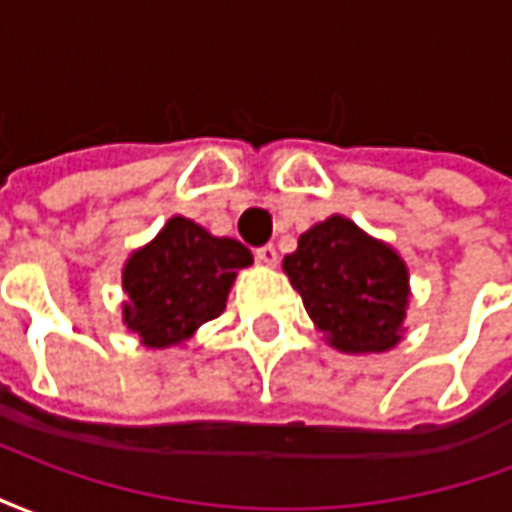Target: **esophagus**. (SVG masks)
<instances>
[{"mask_svg": "<svg viewBox=\"0 0 512 512\" xmlns=\"http://www.w3.org/2000/svg\"><path fill=\"white\" fill-rule=\"evenodd\" d=\"M255 257L260 260V263H266V266H277V260H279L277 246H274V244L260 246V249L255 252Z\"/></svg>", "mask_w": 512, "mask_h": 512, "instance_id": "1", "label": "esophagus"}]
</instances>
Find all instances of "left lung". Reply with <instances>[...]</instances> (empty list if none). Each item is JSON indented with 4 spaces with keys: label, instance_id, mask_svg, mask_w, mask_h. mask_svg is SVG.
<instances>
[{
    "label": "left lung",
    "instance_id": "1",
    "mask_svg": "<svg viewBox=\"0 0 512 512\" xmlns=\"http://www.w3.org/2000/svg\"><path fill=\"white\" fill-rule=\"evenodd\" d=\"M282 268L304 310L343 354H384L403 340L408 268L395 249L345 216H329L299 238Z\"/></svg>",
    "mask_w": 512,
    "mask_h": 512
}]
</instances>
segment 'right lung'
<instances>
[{"label": "right lung", "mask_w": 512, "mask_h": 512, "mask_svg": "<svg viewBox=\"0 0 512 512\" xmlns=\"http://www.w3.org/2000/svg\"><path fill=\"white\" fill-rule=\"evenodd\" d=\"M246 266L252 252L241 241L172 216L123 266V323L147 348L186 343L202 323L222 315L235 274Z\"/></svg>", "instance_id": "add662e5"}]
</instances>
